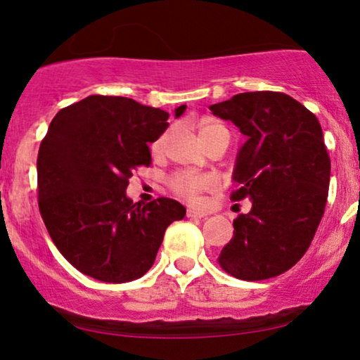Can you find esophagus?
Here are the masks:
<instances>
[{"label":"esophagus","mask_w":360,"mask_h":360,"mask_svg":"<svg viewBox=\"0 0 360 360\" xmlns=\"http://www.w3.org/2000/svg\"><path fill=\"white\" fill-rule=\"evenodd\" d=\"M186 218L201 219V218H206V214L205 213H200V211H195V210H188V211H186Z\"/></svg>","instance_id":"34e87169"}]
</instances>
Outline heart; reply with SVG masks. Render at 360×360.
<instances>
[{"mask_svg":"<svg viewBox=\"0 0 360 360\" xmlns=\"http://www.w3.org/2000/svg\"><path fill=\"white\" fill-rule=\"evenodd\" d=\"M218 136L229 137L228 127L221 124L219 121L213 120V117H205V120H201L200 137L205 144ZM169 139H170L169 131L157 137L150 146L152 155L160 157L164 154ZM167 184H169V188L172 193L179 196V198L188 201L191 205H200L201 200H203V193L211 191L216 186V180L214 176L211 175H196V174H188V172H176V174L170 176Z\"/></svg>","mask_w":360,"mask_h":360,"instance_id":"obj_1","label":"heart"}]
</instances>
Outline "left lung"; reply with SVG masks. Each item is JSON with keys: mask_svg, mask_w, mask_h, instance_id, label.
Instances as JSON below:
<instances>
[{"mask_svg": "<svg viewBox=\"0 0 360 360\" xmlns=\"http://www.w3.org/2000/svg\"><path fill=\"white\" fill-rule=\"evenodd\" d=\"M210 110L248 136L231 200H252V210L233 221L219 267L249 282L277 277L303 257L326 208L331 159L321 126L280 91L239 93Z\"/></svg>", "mask_w": 360, "mask_h": 360, "instance_id": "obj_1", "label": "left lung"}]
</instances>
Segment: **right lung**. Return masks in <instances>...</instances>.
I'll list each match as a JSON object with an SVG mask.
<instances>
[{"label":"right lung","mask_w":360,"mask_h":360,"mask_svg":"<svg viewBox=\"0 0 360 360\" xmlns=\"http://www.w3.org/2000/svg\"><path fill=\"white\" fill-rule=\"evenodd\" d=\"M167 120V111L131 98L91 95L62 108L49 126L37 155L39 211L60 254L88 277H142L165 229L184 219L179 201L162 196L141 206L126 196L134 170L150 165L149 142Z\"/></svg>","instance_id":"right-lung-1"}]
</instances>
